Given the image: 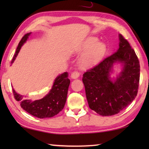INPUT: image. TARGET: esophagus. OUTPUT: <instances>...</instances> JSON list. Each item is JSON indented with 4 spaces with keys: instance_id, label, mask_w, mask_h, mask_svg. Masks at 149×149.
<instances>
[{
    "instance_id": "1",
    "label": "esophagus",
    "mask_w": 149,
    "mask_h": 149,
    "mask_svg": "<svg viewBox=\"0 0 149 149\" xmlns=\"http://www.w3.org/2000/svg\"><path fill=\"white\" fill-rule=\"evenodd\" d=\"M79 75H80V74H79V72H72L70 74V77L73 79H75L78 78V77H79Z\"/></svg>"
}]
</instances>
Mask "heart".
Here are the masks:
<instances>
[{
    "label": "heart",
    "mask_w": 149,
    "mask_h": 149,
    "mask_svg": "<svg viewBox=\"0 0 149 149\" xmlns=\"http://www.w3.org/2000/svg\"><path fill=\"white\" fill-rule=\"evenodd\" d=\"M107 50V45L99 42L97 38L94 36L87 38L76 49L79 54L83 53L79 59V65L83 68L94 66L104 57Z\"/></svg>",
    "instance_id": "obj_1"
}]
</instances>
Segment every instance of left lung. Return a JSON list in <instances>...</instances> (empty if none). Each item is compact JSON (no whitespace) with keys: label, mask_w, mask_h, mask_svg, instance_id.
Here are the masks:
<instances>
[{"label":"left lung","mask_w":149,"mask_h":149,"mask_svg":"<svg viewBox=\"0 0 149 149\" xmlns=\"http://www.w3.org/2000/svg\"><path fill=\"white\" fill-rule=\"evenodd\" d=\"M119 47L96 66L83 75L89 107L102 116L119 113L130 104L138 93L140 63L128 41L119 34ZM121 63L122 71L111 78L113 67Z\"/></svg>","instance_id":"1"}]
</instances>
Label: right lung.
<instances>
[{"instance_id":"add662e5","label":"right lung","mask_w":149,"mask_h":149,"mask_svg":"<svg viewBox=\"0 0 149 149\" xmlns=\"http://www.w3.org/2000/svg\"><path fill=\"white\" fill-rule=\"evenodd\" d=\"M31 32H29L22 37L16 49L11 64L15 60L20 49L26 42ZM70 83V81L68 78V73L66 72L59 74L54 80L49 92L42 98L34 101L28 100L26 95L17 93L14 89H13V93L16 100L19 102L21 107L27 113L40 119L49 118L56 115L64 109Z\"/></svg>"}]
</instances>
